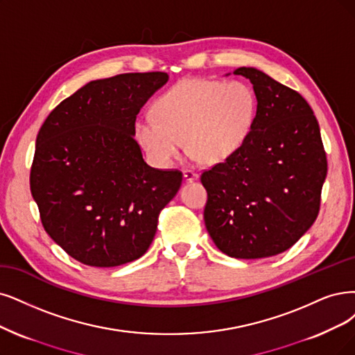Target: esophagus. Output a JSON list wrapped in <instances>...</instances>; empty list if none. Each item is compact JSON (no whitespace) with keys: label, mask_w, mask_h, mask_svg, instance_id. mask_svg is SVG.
I'll return each mask as SVG.
<instances>
[{"label":"esophagus","mask_w":355,"mask_h":355,"mask_svg":"<svg viewBox=\"0 0 355 355\" xmlns=\"http://www.w3.org/2000/svg\"><path fill=\"white\" fill-rule=\"evenodd\" d=\"M182 174H184V178H186L187 181H194V180L199 178V174L196 173V171L191 169V168H186L184 171H182Z\"/></svg>","instance_id":"esophagus-1"}]
</instances>
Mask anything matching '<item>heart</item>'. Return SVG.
I'll return each instance as SVG.
<instances>
[{"mask_svg": "<svg viewBox=\"0 0 355 355\" xmlns=\"http://www.w3.org/2000/svg\"><path fill=\"white\" fill-rule=\"evenodd\" d=\"M153 114L137 118L135 136L149 159L169 166L186 140L187 152L202 164H218L237 152L250 133L256 99L239 82L187 78L153 103Z\"/></svg>", "mask_w": 355, "mask_h": 355, "instance_id": "heart-1", "label": "heart"}]
</instances>
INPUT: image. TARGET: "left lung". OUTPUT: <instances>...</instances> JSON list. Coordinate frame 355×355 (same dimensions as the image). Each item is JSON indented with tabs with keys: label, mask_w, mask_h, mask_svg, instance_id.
Wrapping results in <instances>:
<instances>
[{
	"label": "left lung",
	"mask_w": 355,
	"mask_h": 355,
	"mask_svg": "<svg viewBox=\"0 0 355 355\" xmlns=\"http://www.w3.org/2000/svg\"><path fill=\"white\" fill-rule=\"evenodd\" d=\"M252 82L256 116L243 146L202 173L205 225L222 253L261 259L294 245L316 220L327 159L307 101L263 71L240 67Z\"/></svg>",
	"instance_id": "obj_1"
}]
</instances>
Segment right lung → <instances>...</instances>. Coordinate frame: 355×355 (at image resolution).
Masks as SVG:
<instances>
[{
	"label": "right lung",
	"mask_w": 355,
	"mask_h": 355,
	"mask_svg": "<svg viewBox=\"0 0 355 355\" xmlns=\"http://www.w3.org/2000/svg\"><path fill=\"white\" fill-rule=\"evenodd\" d=\"M162 71L94 80L51 111L36 137L31 191L42 225L80 263L120 266L146 253L182 173L143 161L137 114Z\"/></svg>",
	"instance_id": "add662e5"
}]
</instances>
